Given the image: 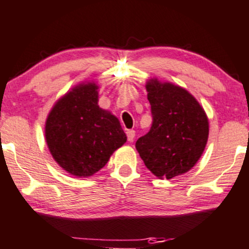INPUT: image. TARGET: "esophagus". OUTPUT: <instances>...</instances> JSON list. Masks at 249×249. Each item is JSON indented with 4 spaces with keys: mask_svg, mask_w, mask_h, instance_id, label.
<instances>
[{
    "mask_svg": "<svg viewBox=\"0 0 249 249\" xmlns=\"http://www.w3.org/2000/svg\"><path fill=\"white\" fill-rule=\"evenodd\" d=\"M125 134H127V139H128V141H129V142L134 141V139H135V130L128 129L127 132H125Z\"/></svg>",
    "mask_w": 249,
    "mask_h": 249,
    "instance_id": "1",
    "label": "esophagus"
}]
</instances>
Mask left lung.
Returning <instances> with one entry per match:
<instances>
[{
    "label": "left lung",
    "instance_id": "left-lung-1",
    "mask_svg": "<svg viewBox=\"0 0 249 249\" xmlns=\"http://www.w3.org/2000/svg\"><path fill=\"white\" fill-rule=\"evenodd\" d=\"M146 89L152 125L135 147L153 175L171 179L198 161L207 145L209 124L196 98L180 87L152 81Z\"/></svg>",
    "mask_w": 249,
    "mask_h": 249
}]
</instances>
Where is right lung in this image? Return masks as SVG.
<instances>
[{
  "mask_svg": "<svg viewBox=\"0 0 249 249\" xmlns=\"http://www.w3.org/2000/svg\"><path fill=\"white\" fill-rule=\"evenodd\" d=\"M97 85L74 88L55 103L45 135L55 161L77 177L100 171L127 140L119 120L98 107Z\"/></svg>",
  "mask_w": 249,
  "mask_h": 249,
  "instance_id": "1",
  "label": "right lung"
}]
</instances>
